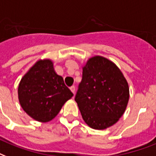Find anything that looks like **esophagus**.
<instances>
[{
    "label": "esophagus",
    "mask_w": 156,
    "mask_h": 156,
    "mask_svg": "<svg viewBox=\"0 0 156 156\" xmlns=\"http://www.w3.org/2000/svg\"><path fill=\"white\" fill-rule=\"evenodd\" d=\"M70 89H71V91H72V93H73V94H75V93H76V87L72 86L71 88H70Z\"/></svg>",
    "instance_id": "34e87169"
}]
</instances>
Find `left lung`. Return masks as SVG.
Wrapping results in <instances>:
<instances>
[{"label": "left lung", "mask_w": 156, "mask_h": 156, "mask_svg": "<svg viewBox=\"0 0 156 156\" xmlns=\"http://www.w3.org/2000/svg\"><path fill=\"white\" fill-rule=\"evenodd\" d=\"M82 68L75 100L89 127L106 129L125 112L129 99V84L119 67L104 57H92Z\"/></svg>", "instance_id": "1"}]
</instances>
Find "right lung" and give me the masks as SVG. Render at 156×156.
Here are the masks:
<instances>
[{"label":"right lung","instance_id":"1","mask_svg":"<svg viewBox=\"0 0 156 156\" xmlns=\"http://www.w3.org/2000/svg\"><path fill=\"white\" fill-rule=\"evenodd\" d=\"M72 96L49 58L38 60L23 76L18 88L23 110L32 119L42 123L54 119Z\"/></svg>","mask_w":156,"mask_h":156}]
</instances>
